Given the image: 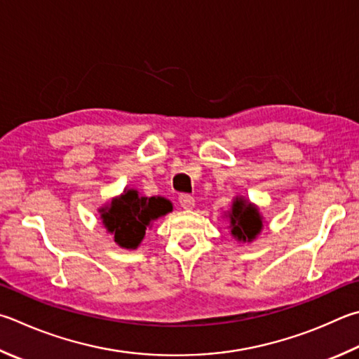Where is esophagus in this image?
I'll list each match as a JSON object with an SVG mask.
<instances>
[{
    "label": "esophagus",
    "instance_id": "obj_1",
    "mask_svg": "<svg viewBox=\"0 0 359 359\" xmlns=\"http://www.w3.org/2000/svg\"><path fill=\"white\" fill-rule=\"evenodd\" d=\"M179 202L184 208H193L194 207V198L190 196V194H180Z\"/></svg>",
    "mask_w": 359,
    "mask_h": 359
}]
</instances>
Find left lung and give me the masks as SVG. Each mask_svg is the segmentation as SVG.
Returning a JSON list of instances; mask_svg holds the SVG:
<instances>
[{
	"mask_svg": "<svg viewBox=\"0 0 359 359\" xmlns=\"http://www.w3.org/2000/svg\"><path fill=\"white\" fill-rule=\"evenodd\" d=\"M231 217V232L242 242H251L262 229V219L257 208L242 198L233 201Z\"/></svg>",
	"mask_w": 359,
	"mask_h": 359,
	"instance_id": "obj_1",
	"label": "left lung"
}]
</instances>
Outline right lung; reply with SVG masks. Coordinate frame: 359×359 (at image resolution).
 <instances>
[{"label":"right lung","instance_id":"obj_1","mask_svg":"<svg viewBox=\"0 0 359 359\" xmlns=\"http://www.w3.org/2000/svg\"><path fill=\"white\" fill-rule=\"evenodd\" d=\"M172 210V204L165 198H140L138 191H123L111 202L109 208H102L103 224L114 236V242L128 250H135L144 238L151 221Z\"/></svg>","mask_w":359,"mask_h":359}]
</instances>
